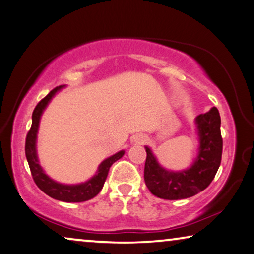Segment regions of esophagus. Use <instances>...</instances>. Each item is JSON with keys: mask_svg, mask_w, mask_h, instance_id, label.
Returning a JSON list of instances; mask_svg holds the SVG:
<instances>
[{"mask_svg": "<svg viewBox=\"0 0 254 254\" xmlns=\"http://www.w3.org/2000/svg\"><path fill=\"white\" fill-rule=\"evenodd\" d=\"M134 142L136 144H145L147 142V138L145 135H136L134 137Z\"/></svg>", "mask_w": 254, "mask_h": 254, "instance_id": "obj_1", "label": "esophagus"}]
</instances>
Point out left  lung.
<instances>
[{"label":"left lung","mask_w":254,"mask_h":254,"mask_svg":"<svg viewBox=\"0 0 254 254\" xmlns=\"http://www.w3.org/2000/svg\"><path fill=\"white\" fill-rule=\"evenodd\" d=\"M220 123L219 111L214 107L195 118L200 146L193 165L185 170L165 169L150 147L145 146L144 181L152 194L165 200H182L194 196L210 185L221 162Z\"/></svg>","instance_id":"1"}]
</instances>
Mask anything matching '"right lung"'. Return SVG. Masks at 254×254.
Masks as SVG:
<instances>
[{
    "label": "right lung",
    "mask_w": 254,
    "mask_h": 254,
    "mask_svg": "<svg viewBox=\"0 0 254 254\" xmlns=\"http://www.w3.org/2000/svg\"><path fill=\"white\" fill-rule=\"evenodd\" d=\"M64 86H58L52 89L44 99L41 100L36 108L34 109L33 117H32V127L28 131L26 137V145H25V152L26 158L28 161V165L30 168V173H32L33 179L35 184L38 186V189L43 190L49 196L56 198V200L64 201V202H84L87 200H91L102 190L104 185L105 179H107L109 169L115 163L117 160H119L125 154V151H119L111 157L107 158L101 162L97 169L96 174L93 176L89 181L81 183V184L77 185H64L60 184L50 178L48 175L44 173L43 168L41 167L40 162H38L37 158V151H36V139H37V131L38 127H40V120L43 111L48 107L50 101L52 97L59 92L60 89Z\"/></svg>",
    "instance_id": "right-lung-1"
}]
</instances>
